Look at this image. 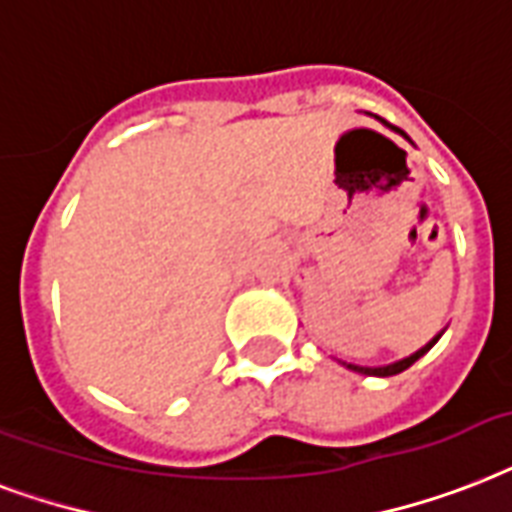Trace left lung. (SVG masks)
Masks as SVG:
<instances>
[{"mask_svg":"<svg viewBox=\"0 0 512 512\" xmlns=\"http://www.w3.org/2000/svg\"><path fill=\"white\" fill-rule=\"evenodd\" d=\"M438 339H441V334L435 336L433 342H427L425 347H422V350H419V352H414V355H408V358L398 360V363H390V366H382V368H366V366H352V363H344V366L352 368V371H358V374H368V376H395V374H400V371H406L408 366H414V363H417V360L422 358V355H425V352L430 350V347H433L435 342H438Z\"/></svg>","mask_w":512,"mask_h":512,"instance_id":"8db88e82","label":"left lung"}]
</instances>
